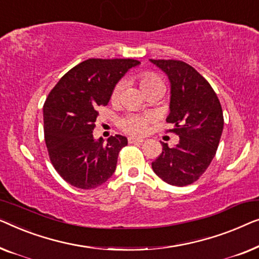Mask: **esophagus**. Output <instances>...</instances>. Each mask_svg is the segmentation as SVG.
<instances>
[{"instance_id":"1","label":"esophagus","mask_w":259,"mask_h":259,"mask_svg":"<svg viewBox=\"0 0 259 259\" xmlns=\"http://www.w3.org/2000/svg\"><path fill=\"white\" fill-rule=\"evenodd\" d=\"M128 141H129V143H133V144H141V143H143L144 142V140H142V138H138V137H133V136H130L129 138H128Z\"/></svg>"}]
</instances>
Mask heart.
Here are the masks:
<instances>
[{
	"mask_svg": "<svg viewBox=\"0 0 259 259\" xmlns=\"http://www.w3.org/2000/svg\"><path fill=\"white\" fill-rule=\"evenodd\" d=\"M157 83H163L162 79L159 78L157 75L147 72V74H143L140 76V85L142 90H144L145 88H148V87L150 85L157 84ZM121 89H122V83H118V84L115 87L114 92H112V98L118 97L119 93H121ZM147 124H148V118L141 115H129L121 121L122 129L126 131V133L135 134V135H141L145 133V130H147Z\"/></svg>",
	"mask_w": 259,
	"mask_h": 259,
	"instance_id": "b5f03b06",
	"label": "heart"
}]
</instances>
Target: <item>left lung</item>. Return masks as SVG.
I'll list each match as a JSON object with an SVG mask.
<instances>
[{"instance_id":"8db88e82","label":"left lung","mask_w":259,"mask_h":259,"mask_svg":"<svg viewBox=\"0 0 259 259\" xmlns=\"http://www.w3.org/2000/svg\"><path fill=\"white\" fill-rule=\"evenodd\" d=\"M170 82L169 115L180 142L172 148L164 142L152 170L167 184L184 187L202 176L220 143L224 119L216 93L197 70L182 61L150 60Z\"/></svg>"}]
</instances>
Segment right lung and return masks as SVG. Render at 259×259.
Listing matches in <instances>:
<instances>
[{"label":"right lung","mask_w":259,"mask_h":259,"mask_svg":"<svg viewBox=\"0 0 259 259\" xmlns=\"http://www.w3.org/2000/svg\"><path fill=\"white\" fill-rule=\"evenodd\" d=\"M141 62L131 58H89L70 69L50 92L43 107L45 138L54 167L78 189H95L116 170L122 135L95 140L97 109L107 105L123 76Z\"/></svg>","instance_id":"add662e5"}]
</instances>
